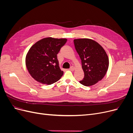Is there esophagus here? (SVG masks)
Segmentation results:
<instances>
[{
    "label": "esophagus",
    "mask_w": 133,
    "mask_h": 133,
    "mask_svg": "<svg viewBox=\"0 0 133 133\" xmlns=\"http://www.w3.org/2000/svg\"><path fill=\"white\" fill-rule=\"evenodd\" d=\"M75 69V67H74V66H71V67H70V68L69 69V70H70V71H74Z\"/></svg>",
    "instance_id": "esophagus-1"
}]
</instances>
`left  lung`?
I'll use <instances>...</instances> for the list:
<instances>
[{
  "label": "left lung",
  "mask_w": 133,
  "mask_h": 133,
  "mask_svg": "<svg viewBox=\"0 0 133 133\" xmlns=\"http://www.w3.org/2000/svg\"><path fill=\"white\" fill-rule=\"evenodd\" d=\"M74 43L84 73V79L80 83L87 87L93 85L105 75L109 64L108 56L104 48L94 40L76 39Z\"/></svg>",
  "instance_id": "1"
}]
</instances>
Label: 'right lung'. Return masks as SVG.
Returning <instances> with one entry per match:
<instances>
[{"label": "right lung", "instance_id": "right-lung-1", "mask_svg": "<svg viewBox=\"0 0 133 133\" xmlns=\"http://www.w3.org/2000/svg\"><path fill=\"white\" fill-rule=\"evenodd\" d=\"M66 41L65 38L48 37L31 46L26 55L25 65L32 78L46 85L58 81L63 71L60 69L57 54Z\"/></svg>", "mask_w": 133, "mask_h": 133}]
</instances>
